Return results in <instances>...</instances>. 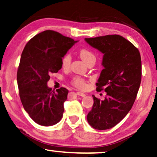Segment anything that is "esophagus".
Instances as JSON below:
<instances>
[{
    "instance_id": "1",
    "label": "esophagus",
    "mask_w": 157,
    "mask_h": 157,
    "mask_svg": "<svg viewBox=\"0 0 157 157\" xmlns=\"http://www.w3.org/2000/svg\"><path fill=\"white\" fill-rule=\"evenodd\" d=\"M76 94L77 95L81 96V97H85V94L83 93H81V92H77Z\"/></svg>"
}]
</instances>
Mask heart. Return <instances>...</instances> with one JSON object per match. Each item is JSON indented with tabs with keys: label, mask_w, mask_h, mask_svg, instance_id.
Wrapping results in <instances>:
<instances>
[{
	"label": "heart",
	"mask_w": 157,
	"mask_h": 157,
	"mask_svg": "<svg viewBox=\"0 0 157 157\" xmlns=\"http://www.w3.org/2000/svg\"><path fill=\"white\" fill-rule=\"evenodd\" d=\"M80 55L85 63L87 64L90 62L95 61L96 60L95 55L93 52L87 49H81L79 52ZM71 54L70 53H67L62 58V65L63 68H68L71 64ZM71 83L74 85L75 87L80 89H84L86 87V82L84 79L80 77V76H75L71 80Z\"/></svg>",
	"instance_id": "1"
}]
</instances>
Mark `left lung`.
<instances>
[{
  "instance_id": "8db88e82",
  "label": "left lung",
  "mask_w": 157,
  "mask_h": 157,
  "mask_svg": "<svg viewBox=\"0 0 157 157\" xmlns=\"http://www.w3.org/2000/svg\"><path fill=\"white\" fill-rule=\"evenodd\" d=\"M85 40L104 54V68L96 90L107 93L104 100L93 95L94 103L87 114V122L97 130H106L118 124L134 103L141 80V55L132 43L120 35Z\"/></svg>"
}]
</instances>
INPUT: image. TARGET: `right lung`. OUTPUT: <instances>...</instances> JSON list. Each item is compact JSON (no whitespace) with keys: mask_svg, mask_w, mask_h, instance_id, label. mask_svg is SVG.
Here are the masks:
<instances>
[{"mask_svg":"<svg viewBox=\"0 0 157 157\" xmlns=\"http://www.w3.org/2000/svg\"><path fill=\"white\" fill-rule=\"evenodd\" d=\"M77 42L57 31L47 30L28 41L17 71L19 96L25 110L36 124L49 126L63 116L68 90L56 92L47 86L52 73L62 68V58Z\"/></svg>","mask_w":157,"mask_h":157,"instance_id":"add662e5","label":"right lung"}]
</instances>
